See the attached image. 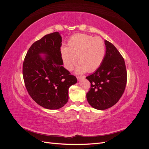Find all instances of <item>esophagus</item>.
Here are the masks:
<instances>
[{
    "instance_id": "1",
    "label": "esophagus",
    "mask_w": 149,
    "mask_h": 149,
    "mask_svg": "<svg viewBox=\"0 0 149 149\" xmlns=\"http://www.w3.org/2000/svg\"><path fill=\"white\" fill-rule=\"evenodd\" d=\"M85 78V76H77V79L78 80H81V79H84Z\"/></svg>"
}]
</instances>
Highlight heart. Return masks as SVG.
Returning a JSON list of instances; mask_svg holds the SVG:
<instances>
[{
    "label": "heart",
    "mask_w": 149,
    "mask_h": 149,
    "mask_svg": "<svg viewBox=\"0 0 149 149\" xmlns=\"http://www.w3.org/2000/svg\"><path fill=\"white\" fill-rule=\"evenodd\" d=\"M67 47L61 48V59L65 68L72 71L78 61L76 73L93 72L101 66L105 56V45L100 37L76 33L68 40Z\"/></svg>",
    "instance_id": "obj_1"
}]
</instances>
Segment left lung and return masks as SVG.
Segmentation results:
<instances>
[{
  "instance_id": "obj_1",
  "label": "left lung",
  "mask_w": 149,
  "mask_h": 149,
  "mask_svg": "<svg viewBox=\"0 0 149 149\" xmlns=\"http://www.w3.org/2000/svg\"><path fill=\"white\" fill-rule=\"evenodd\" d=\"M106 55L98 69L86 77L91 83L86 94L88 102L94 109L104 110L118 102L127 83L124 58L111 42L105 40Z\"/></svg>"
}]
</instances>
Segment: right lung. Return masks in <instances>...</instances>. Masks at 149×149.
<instances>
[{
	"instance_id": "add662e5",
	"label": "right lung",
	"mask_w": 149,
	"mask_h": 149,
	"mask_svg": "<svg viewBox=\"0 0 149 149\" xmlns=\"http://www.w3.org/2000/svg\"><path fill=\"white\" fill-rule=\"evenodd\" d=\"M60 33L45 35L30 47L23 63V77L30 97L48 109H58L68 101V89L77 79L63 66ZM45 54L42 58L40 54Z\"/></svg>"
}]
</instances>
